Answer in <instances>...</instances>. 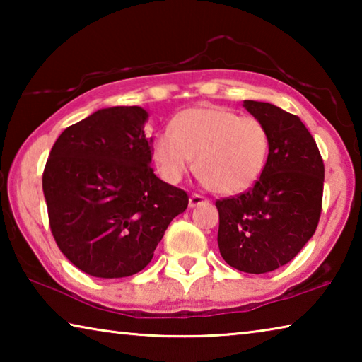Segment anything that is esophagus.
Here are the masks:
<instances>
[{
  "instance_id": "1",
  "label": "esophagus",
  "mask_w": 362,
  "mask_h": 362,
  "mask_svg": "<svg viewBox=\"0 0 362 362\" xmlns=\"http://www.w3.org/2000/svg\"><path fill=\"white\" fill-rule=\"evenodd\" d=\"M206 201H207V199L204 198V196H201V194H198V193H193L192 196H189L188 204H189V207H196V206L206 203Z\"/></svg>"
}]
</instances>
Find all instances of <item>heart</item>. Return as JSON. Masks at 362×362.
Here are the masks:
<instances>
[{
  "instance_id": "obj_1",
  "label": "heart",
  "mask_w": 362,
  "mask_h": 362,
  "mask_svg": "<svg viewBox=\"0 0 362 362\" xmlns=\"http://www.w3.org/2000/svg\"><path fill=\"white\" fill-rule=\"evenodd\" d=\"M268 153L269 136L260 119L216 105L183 110L170 131H159L151 140V159L168 183H179L194 158L196 174L220 194L252 188Z\"/></svg>"
}]
</instances>
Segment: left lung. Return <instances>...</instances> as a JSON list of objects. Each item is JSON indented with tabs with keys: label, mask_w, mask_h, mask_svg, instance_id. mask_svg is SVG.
I'll return each instance as SVG.
<instances>
[{
	"label": "left lung",
	"mask_w": 362,
	"mask_h": 362,
	"mask_svg": "<svg viewBox=\"0 0 362 362\" xmlns=\"http://www.w3.org/2000/svg\"><path fill=\"white\" fill-rule=\"evenodd\" d=\"M269 136L267 166L252 188L216 201L218 249L230 267L262 274L289 263L315 235L322 209L324 163L298 116L244 100Z\"/></svg>",
	"instance_id": "left-lung-1"
}]
</instances>
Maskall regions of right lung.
Segmentation results:
<instances>
[{
  "instance_id": "obj_1",
  "label": "right lung",
  "mask_w": 362,
  "mask_h": 362,
  "mask_svg": "<svg viewBox=\"0 0 362 362\" xmlns=\"http://www.w3.org/2000/svg\"><path fill=\"white\" fill-rule=\"evenodd\" d=\"M140 107L102 108L60 134L42 192L59 249L95 278H126L148 265L188 194L153 173Z\"/></svg>"
}]
</instances>
